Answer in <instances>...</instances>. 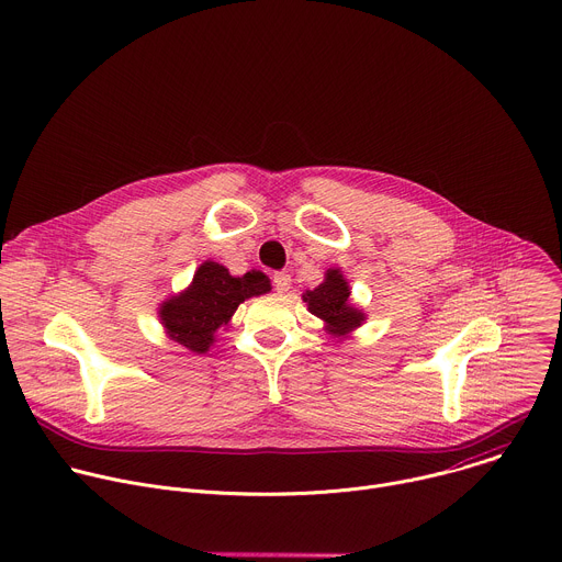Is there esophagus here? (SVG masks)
Here are the masks:
<instances>
[{
	"instance_id": "obj_1",
	"label": "esophagus",
	"mask_w": 562,
	"mask_h": 562,
	"mask_svg": "<svg viewBox=\"0 0 562 562\" xmlns=\"http://www.w3.org/2000/svg\"><path fill=\"white\" fill-rule=\"evenodd\" d=\"M273 286L278 293H286L291 289V276L286 271H280L273 276Z\"/></svg>"
}]
</instances>
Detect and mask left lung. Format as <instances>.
Here are the masks:
<instances>
[{"label":"left lung","mask_w":562,"mask_h":562,"mask_svg":"<svg viewBox=\"0 0 562 562\" xmlns=\"http://www.w3.org/2000/svg\"><path fill=\"white\" fill-rule=\"evenodd\" d=\"M349 295H351V289L342 271L329 269L325 273V282L317 284L313 291H306L302 300L306 302L313 315L323 319L329 334L345 338L364 323L362 308L353 306L349 302Z\"/></svg>","instance_id":"left-lung-1"}]
</instances>
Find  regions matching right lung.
<instances>
[{
    "mask_svg": "<svg viewBox=\"0 0 562 562\" xmlns=\"http://www.w3.org/2000/svg\"><path fill=\"white\" fill-rule=\"evenodd\" d=\"M267 291H271V282L262 271L233 278L226 267L206 260L195 271L189 289L159 304V319L173 342L206 353L215 342V331L228 325L235 308Z\"/></svg>",
    "mask_w": 562,
    "mask_h": 562,
    "instance_id": "right-lung-1",
    "label": "right lung"
}]
</instances>
